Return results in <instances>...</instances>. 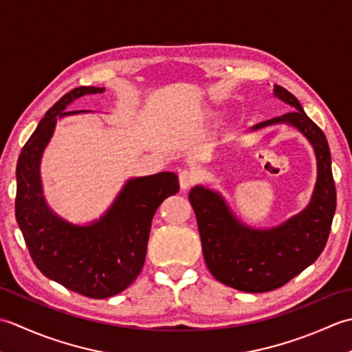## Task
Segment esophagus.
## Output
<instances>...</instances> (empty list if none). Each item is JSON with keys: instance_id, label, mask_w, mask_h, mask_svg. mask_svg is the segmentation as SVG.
Listing matches in <instances>:
<instances>
[{"instance_id": "1", "label": "esophagus", "mask_w": 352, "mask_h": 352, "mask_svg": "<svg viewBox=\"0 0 352 352\" xmlns=\"http://www.w3.org/2000/svg\"><path fill=\"white\" fill-rule=\"evenodd\" d=\"M178 180H180V188L184 192L192 188L193 183L197 182V177L190 170H182L180 175H178Z\"/></svg>"}]
</instances>
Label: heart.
Here are the masks:
<instances>
[{"instance_id": "1", "label": "heart", "mask_w": 352, "mask_h": 352, "mask_svg": "<svg viewBox=\"0 0 352 352\" xmlns=\"http://www.w3.org/2000/svg\"><path fill=\"white\" fill-rule=\"evenodd\" d=\"M212 116V113H210V111H207V113L204 115V118H210Z\"/></svg>"}]
</instances>
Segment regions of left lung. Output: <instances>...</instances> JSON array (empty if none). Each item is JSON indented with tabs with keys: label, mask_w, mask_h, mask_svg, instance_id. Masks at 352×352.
<instances>
[{
	"label": "left lung",
	"mask_w": 352,
	"mask_h": 352,
	"mask_svg": "<svg viewBox=\"0 0 352 352\" xmlns=\"http://www.w3.org/2000/svg\"><path fill=\"white\" fill-rule=\"evenodd\" d=\"M274 95L294 110L256 124L250 131L286 124L310 142L318 175L307 207L280 226L256 228L237 218L221 192L201 184L189 192L208 271L222 284L248 294L278 289L315 263L325 248L336 212L331 154L324 131L286 89L275 85Z\"/></svg>",
	"instance_id": "left-lung-1"
}]
</instances>
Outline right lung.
Wrapping results in <instances>:
<instances>
[{
    "mask_svg": "<svg viewBox=\"0 0 352 352\" xmlns=\"http://www.w3.org/2000/svg\"><path fill=\"white\" fill-rule=\"evenodd\" d=\"M104 91L76 87L45 113L19 154L14 203L18 226L37 269L66 289L96 300L121 294L138 278L157 208L180 189L174 172L130 178L101 218L85 226L62 218L48 206L41 160L56 124L66 116L91 113L66 109L81 96Z\"/></svg>",
    "mask_w": 352,
    "mask_h": 352,
    "instance_id": "right-lung-1",
    "label": "right lung"
}]
</instances>
